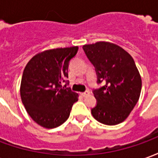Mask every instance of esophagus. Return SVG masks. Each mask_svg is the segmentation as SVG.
<instances>
[{
  "mask_svg": "<svg viewBox=\"0 0 158 158\" xmlns=\"http://www.w3.org/2000/svg\"><path fill=\"white\" fill-rule=\"evenodd\" d=\"M89 90H86L85 92L81 93V96H84V97H86V96H89Z\"/></svg>",
  "mask_w": 158,
  "mask_h": 158,
  "instance_id": "obj_1",
  "label": "esophagus"
}]
</instances>
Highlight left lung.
<instances>
[{"instance_id": "8db88e82", "label": "left lung", "mask_w": 158, "mask_h": 158, "mask_svg": "<svg viewBox=\"0 0 158 158\" xmlns=\"http://www.w3.org/2000/svg\"><path fill=\"white\" fill-rule=\"evenodd\" d=\"M83 50L95 67L97 84L104 83L93 90L97 104L91 114L103 124H118L134 109L141 91V78L135 61L123 49L109 42L85 45Z\"/></svg>"}]
</instances>
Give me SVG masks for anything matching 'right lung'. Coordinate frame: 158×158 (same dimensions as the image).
Returning a JSON list of instances; mask_svg holds the SVG:
<instances>
[{
	"label": "right lung",
	"instance_id": "obj_1",
	"mask_svg": "<svg viewBox=\"0 0 158 158\" xmlns=\"http://www.w3.org/2000/svg\"><path fill=\"white\" fill-rule=\"evenodd\" d=\"M78 46L42 52L29 61L23 73L20 95L27 113L35 123L46 129L58 127L67 119L78 94L62 82L69 78L70 60Z\"/></svg>",
	"mask_w": 158,
	"mask_h": 158
}]
</instances>
